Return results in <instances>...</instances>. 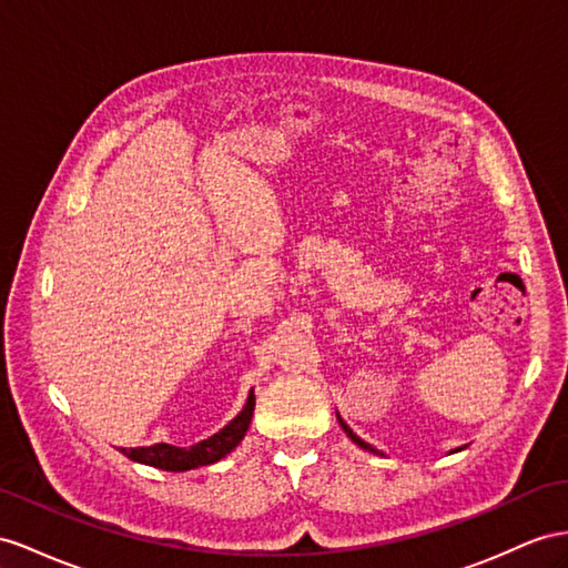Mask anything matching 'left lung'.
<instances>
[{
    "mask_svg": "<svg viewBox=\"0 0 568 568\" xmlns=\"http://www.w3.org/2000/svg\"><path fill=\"white\" fill-rule=\"evenodd\" d=\"M338 423H341V427L345 429V434H347V436H351V439H353V442H355L357 446H362V448H367V450H372V454H379V450H376V448H372V446H369L367 442H362L357 434H353V429H351V427H347V425L343 423V419H341V417H338Z\"/></svg>",
    "mask_w": 568,
    "mask_h": 568,
    "instance_id": "8db88e82",
    "label": "left lung"
}]
</instances>
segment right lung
I'll return each mask as SVG.
<instances>
[{
	"label": "right lung",
	"instance_id": "right-lung-1",
	"mask_svg": "<svg viewBox=\"0 0 568 568\" xmlns=\"http://www.w3.org/2000/svg\"><path fill=\"white\" fill-rule=\"evenodd\" d=\"M252 413H254V390L250 394V398H246L242 413L232 419L230 425H225L221 432L194 446L180 448L170 444H153V446L120 448V450L126 458L153 465V468H160V470H172V473L192 470V468H199V465H211L215 460L225 458L230 450L244 439V434L252 423Z\"/></svg>",
	"mask_w": 568,
	"mask_h": 568
}]
</instances>
